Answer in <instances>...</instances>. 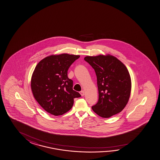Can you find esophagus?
Wrapping results in <instances>:
<instances>
[{
	"instance_id": "obj_1",
	"label": "esophagus",
	"mask_w": 160,
	"mask_h": 160,
	"mask_svg": "<svg viewBox=\"0 0 160 160\" xmlns=\"http://www.w3.org/2000/svg\"><path fill=\"white\" fill-rule=\"evenodd\" d=\"M80 94H81V96H84L85 94V92L84 91H82L80 92Z\"/></svg>"
}]
</instances>
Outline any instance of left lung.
Instances as JSON below:
<instances>
[{
	"label": "left lung",
	"instance_id": "1",
	"mask_svg": "<svg viewBox=\"0 0 160 160\" xmlns=\"http://www.w3.org/2000/svg\"><path fill=\"white\" fill-rule=\"evenodd\" d=\"M84 60L92 67L97 76L98 101L92 107V110L102 118L122 112L129 100L131 89L126 67L110 55L88 56Z\"/></svg>",
	"mask_w": 160,
	"mask_h": 160
}]
</instances>
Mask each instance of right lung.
<instances>
[{
	"instance_id": "add662e5",
	"label": "right lung",
	"mask_w": 160,
	"mask_h": 160,
	"mask_svg": "<svg viewBox=\"0 0 160 160\" xmlns=\"http://www.w3.org/2000/svg\"><path fill=\"white\" fill-rule=\"evenodd\" d=\"M79 55L67 54L51 55L37 65L31 79L34 97L45 111L55 116L72 108L73 99L80 97L73 90V81L67 76L71 65Z\"/></svg>"
}]
</instances>
